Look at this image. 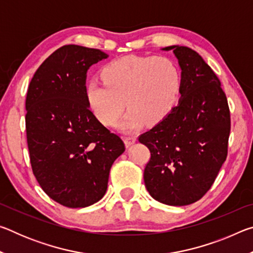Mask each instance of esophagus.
Here are the masks:
<instances>
[{"mask_svg":"<svg viewBox=\"0 0 253 253\" xmlns=\"http://www.w3.org/2000/svg\"><path fill=\"white\" fill-rule=\"evenodd\" d=\"M136 137L134 136H128V137H124V142H125V145L128 147V146H131L132 144H135L136 142Z\"/></svg>","mask_w":253,"mask_h":253,"instance_id":"34e87169","label":"esophagus"}]
</instances>
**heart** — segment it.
I'll list each match as a JSON object with an SVG mask.
<instances>
[{
	"instance_id": "obj_1",
	"label": "heart",
	"mask_w": 253,
	"mask_h": 253,
	"mask_svg": "<svg viewBox=\"0 0 253 253\" xmlns=\"http://www.w3.org/2000/svg\"><path fill=\"white\" fill-rule=\"evenodd\" d=\"M104 83L89 80L84 96L89 108L107 126L118 123V128L130 132L145 122L156 125L175 105L181 84V76L175 62L166 57L125 55L111 60L101 70Z\"/></svg>"
}]
</instances>
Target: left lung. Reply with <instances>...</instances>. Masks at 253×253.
I'll use <instances>...</instances> for the list:
<instances>
[{
  "label": "left lung",
  "mask_w": 253,
  "mask_h": 253,
  "mask_svg": "<svg viewBox=\"0 0 253 253\" xmlns=\"http://www.w3.org/2000/svg\"><path fill=\"white\" fill-rule=\"evenodd\" d=\"M181 67L178 105L139 136L151 160L144 182L153 199L183 207L211 188L228 155L231 128L228 99L203 58L187 46L170 45Z\"/></svg>",
  "instance_id": "1"
}]
</instances>
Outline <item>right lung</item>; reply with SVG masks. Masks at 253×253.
Instances as JSON below:
<instances>
[{
    "instance_id": "1",
    "label": "right lung",
    "mask_w": 253,
    "mask_h": 253,
    "mask_svg": "<svg viewBox=\"0 0 253 253\" xmlns=\"http://www.w3.org/2000/svg\"><path fill=\"white\" fill-rule=\"evenodd\" d=\"M108 54L68 44L46 58L29 84L25 128L32 170L46 195L67 208L99 201L116 158L118 135L98 121L84 96L87 71Z\"/></svg>"
}]
</instances>
